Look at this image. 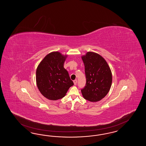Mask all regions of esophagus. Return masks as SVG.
<instances>
[{
	"mask_svg": "<svg viewBox=\"0 0 146 146\" xmlns=\"http://www.w3.org/2000/svg\"><path fill=\"white\" fill-rule=\"evenodd\" d=\"M73 82H74V85H76V84H77V80H74V81H73Z\"/></svg>",
	"mask_w": 146,
	"mask_h": 146,
	"instance_id": "1",
	"label": "esophagus"
}]
</instances>
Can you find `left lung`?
I'll return each instance as SVG.
<instances>
[{
    "label": "left lung",
    "instance_id": "8db88e82",
    "mask_svg": "<svg viewBox=\"0 0 146 146\" xmlns=\"http://www.w3.org/2000/svg\"><path fill=\"white\" fill-rule=\"evenodd\" d=\"M84 63L86 84L81 93L90 102L101 100L109 93L112 84V73L106 60L101 56L88 52L82 56Z\"/></svg>",
    "mask_w": 146,
    "mask_h": 146
}]
</instances>
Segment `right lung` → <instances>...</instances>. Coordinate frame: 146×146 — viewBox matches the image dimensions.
I'll list each match as a JSON object with an SVG mask.
<instances>
[{"instance_id":"1","label":"right lung","mask_w":146,"mask_h":146,"mask_svg":"<svg viewBox=\"0 0 146 146\" xmlns=\"http://www.w3.org/2000/svg\"><path fill=\"white\" fill-rule=\"evenodd\" d=\"M67 55L57 51L47 54L36 70V84L40 93L50 100H57L66 95L74 84L64 67Z\"/></svg>"}]
</instances>
